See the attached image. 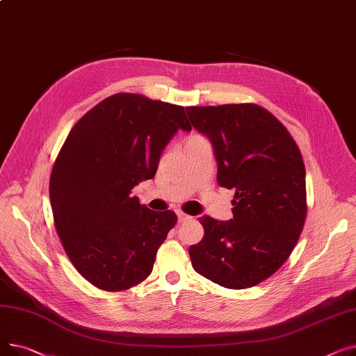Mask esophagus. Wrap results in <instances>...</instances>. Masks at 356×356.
<instances>
[{
  "instance_id": "esophagus-1",
  "label": "esophagus",
  "mask_w": 356,
  "mask_h": 356,
  "mask_svg": "<svg viewBox=\"0 0 356 356\" xmlns=\"http://www.w3.org/2000/svg\"><path fill=\"white\" fill-rule=\"evenodd\" d=\"M177 218H179V222H188V220H192V216H191V215L184 213V212H181V211H179V212H177Z\"/></svg>"
}]
</instances>
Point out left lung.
<instances>
[{"label":"left lung","instance_id":"1","mask_svg":"<svg viewBox=\"0 0 356 356\" xmlns=\"http://www.w3.org/2000/svg\"><path fill=\"white\" fill-rule=\"evenodd\" d=\"M218 161V183L235 189L229 220L199 218L204 235L189 248L196 273L227 289L273 275L305 227L306 168L287 128L255 104L186 108Z\"/></svg>","mask_w":356,"mask_h":356}]
</instances>
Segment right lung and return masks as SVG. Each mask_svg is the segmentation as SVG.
<instances>
[{"label":"right lung","mask_w":356,"mask_h":356,"mask_svg":"<svg viewBox=\"0 0 356 356\" xmlns=\"http://www.w3.org/2000/svg\"><path fill=\"white\" fill-rule=\"evenodd\" d=\"M192 125L183 106L138 93H115L73 125L49 183L54 227L73 267L105 291L137 286L177 222L131 191L153 179L177 129Z\"/></svg>","instance_id":"obj_1"}]
</instances>
